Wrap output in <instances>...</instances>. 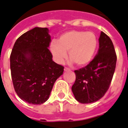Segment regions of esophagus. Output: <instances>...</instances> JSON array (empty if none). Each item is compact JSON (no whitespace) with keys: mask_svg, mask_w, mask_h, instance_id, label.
Masks as SVG:
<instances>
[{"mask_svg":"<svg viewBox=\"0 0 128 128\" xmlns=\"http://www.w3.org/2000/svg\"><path fill=\"white\" fill-rule=\"evenodd\" d=\"M64 71L65 72L70 71V68H67V67H65L64 68Z\"/></svg>","mask_w":128,"mask_h":128,"instance_id":"1","label":"esophagus"}]
</instances>
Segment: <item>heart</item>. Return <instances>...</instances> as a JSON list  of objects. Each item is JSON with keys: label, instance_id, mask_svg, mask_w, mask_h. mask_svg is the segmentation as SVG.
I'll list each match as a JSON object with an SVG mask.
<instances>
[{"label": "heart", "instance_id": "b5f03b06", "mask_svg": "<svg viewBox=\"0 0 128 128\" xmlns=\"http://www.w3.org/2000/svg\"><path fill=\"white\" fill-rule=\"evenodd\" d=\"M97 46L98 39L94 33L72 30L62 34L58 42L52 40L50 44V51L58 64H62L66 58L68 52L70 62L84 67L92 60Z\"/></svg>", "mask_w": 128, "mask_h": 128}]
</instances>
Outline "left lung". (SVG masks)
Here are the masks:
<instances>
[{"label":"left lung","instance_id":"left-lung-1","mask_svg":"<svg viewBox=\"0 0 128 128\" xmlns=\"http://www.w3.org/2000/svg\"><path fill=\"white\" fill-rule=\"evenodd\" d=\"M98 42L99 48L93 60L74 71L76 81L72 91L81 103H91L101 98L108 91L114 73L117 56L112 40L101 32Z\"/></svg>","mask_w":128,"mask_h":128}]
</instances>
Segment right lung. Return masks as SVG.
<instances>
[{
  "label": "right lung",
  "instance_id": "1",
  "mask_svg": "<svg viewBox=\"0 0 128 128\" xmlns=\"http://www.w3.org/2000/svg\"><path fill=\"white\" fill-rule=\"evenodd\" d=\"M48 28H35L22 35L10 54V70L15 91L22 100L32 104L44 103L64 66L52 60L48 47Z\"/></svg>",
  "mask_w": 128,
  "mask_h": 128
}]
</instances>
